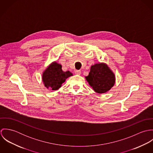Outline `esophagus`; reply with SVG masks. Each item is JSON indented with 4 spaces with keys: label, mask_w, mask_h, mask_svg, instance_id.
<instances>
[{
    "label": "esophagus",
    "mask_w": 153,
    "mask_h": 153,
    "mask_svg": "<svg viewBox=\"0 0 153 153\" xmlns=\"http://www.w3.org/2000/svg\"><path fill=\"white\" fill-rule=\"evenodd\" d=\"M75 74L76 75H80L81 74V72L79 70H76V71H75Z\"/></svg>",
    "instance_id": "obj_1"
}]
</instances>
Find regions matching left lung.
<instances>
[{
  "label": "left lung",
  "mask_w": 153,
  "mask_h": 153,
  "mask_svg": "<svg viewBox=\"0 0 153 153\" xmlns=\"http://www.w3.org/2000/svg\"><path fill=\"white\" fill-rule=\"evenodd\" d=\"M86 80L93 89L98 94H102L111 89L115 84V76L108 65L104 63L91 66Z\"/></svg>",
  "instance_id": "1"
}]
</instances>
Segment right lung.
<instances>
[{
  "label": "right lung",
  "instance_id": "add662e5",
  "mask_svg": "<svg viewBox=\"0 0 153 153\" xmlns=\"http://www.w3.org/2000/svg\"><path fill=\"white\" fill-rule=\"evenodd\" d=\"M72 76V74L69 71L64 72L62 65L56 62H53L48 66L42 74V81L44 85L47 88L52 90H57L61 87L62 83L66 79Z\"/></svg>",
  "mask_w": 153,
  "mask_h": 153
}]
</instances>
